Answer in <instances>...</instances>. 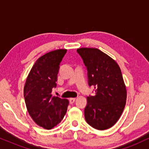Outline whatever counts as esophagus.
Returning a JSON list of instances; mask_svg holds the SVG:
<instances>
[{"label": "esophagus", "instance_id": "34e87169", "mask_svg": "<svg viewBox=\"0 0 149 149\" xmlns=\"http://www.w3.org/2000/svg\"><path fill=\"white\" fill-rule=\"evenodd\" d=\"M75 101H76V98H70V99H69V103H70L71 104H73V103L75 102Z\"/></svg>", "mask_w": 149, "mask_h": 149}]
</instances>
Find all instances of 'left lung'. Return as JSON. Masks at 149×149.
Instances as JSON below:
<instances>
[{"label":"left lung","mask_w":149,"mask_h":149,"mask_svg":"<svg viewBox=\"0 0 149 149\" xmlns=\"http://www.w3.org/2000/svg\"><path fill=\"white\" fill-rule=\"evenodd\" d=\"M77 52L87 69L89 86L95 95L87 97L85 120L99 130L110 128L117 122L125 106L127 91L120 69L116 61L97 48L82 47Z\"/></svg>","instance_id":"8db88e82"}]
</instances>
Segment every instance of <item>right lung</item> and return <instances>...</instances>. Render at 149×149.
<instances>
[{
	"instance_id": "right-lung-1",
	"label": "right lung",
	"mask_w": 149,
	"mask_h": 149,
	"mask_svg": "<svg viewBox=\"0 0 149 149\" xmlns=\"http://www.w3.org/2000/svg\"><path fill=\"white\" fill-rule=\"evenodd\" d=\"M67 49L49 52L37 60L26 80L24 97L30 116L41 127L51 130L61 123L69 101L52 95L61 62Z\"/></svg>"
}]
</instances>
